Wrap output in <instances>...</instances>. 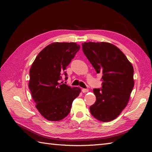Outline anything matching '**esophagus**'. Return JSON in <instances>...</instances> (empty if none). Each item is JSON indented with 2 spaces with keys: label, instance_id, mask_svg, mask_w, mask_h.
<instances>
[{
  "label": "esophagus",
  "instance_id": "esophagus-1",
  "mask_svg": "<svg viewBox=\"0 0 152 152\" xmlns=\"http://www.w3.org/2000/svg\"><path fill=\"white\" fill-rule=\"evenodd\" d=\"M82 91L84 93H87V92L89 91V90L87 89H82Z\"/></svg>",
  "mask_w": 152,
  "mask_h": 152
}]
</instances>
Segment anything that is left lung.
Instances as JSON below:
<instances>
[{
    "label": "left lung",
    "instance_id": "left-lung-1",
    "mask_svg": "<svg viewBox=\"0 0 152 152\" xmlns=\"http://www.w3.org/2000/svg\"><path fill=\"white\" fill-rule=\"evenodd\" d=\"M82 50L97 73H102V89H94L96 101L92 115L102 122L116 118L127 106L134 87V69L121 50L108 42L82 43Z\"/></svg>",
    "mask_w": 152,
    "mask_h": 152
}]
</instances>
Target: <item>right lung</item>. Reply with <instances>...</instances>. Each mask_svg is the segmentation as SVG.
Here are the masks:
<instances>
[{"instance_id":"1","label":"right lung","mask_w":152,"mask_h":152,"mask_svg":"<svg viewBox=\"0 0 152 152\" xmlns=\"http://www.w3.org/2000/svg\"><path fill=\"white\" fill-rule=\"evenodd\" d=\"M80 45L75 42H54L39 53L30 70L28 87L36 108L50 121L66 117L73 101L80 93L79 87H71L59 82Z\"/></svg>"}]
</instances>
